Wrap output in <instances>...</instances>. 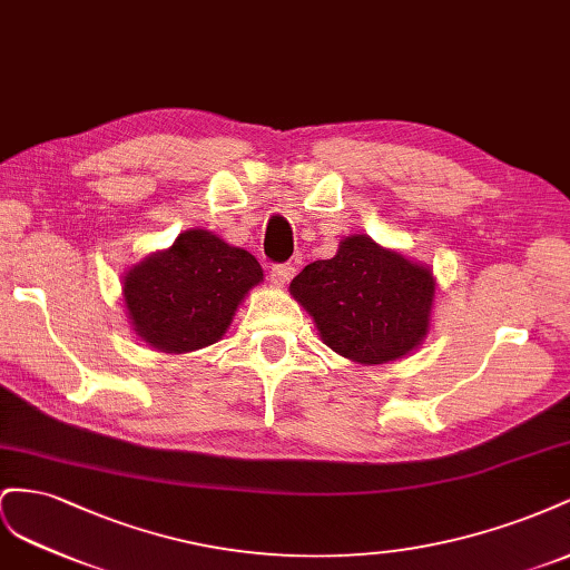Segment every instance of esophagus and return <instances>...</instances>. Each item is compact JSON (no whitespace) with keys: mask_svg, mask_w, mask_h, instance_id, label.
Here are the masks:
<instances>
[{"mask_svg":"<svg viewBox=\"0 0 570 570\" xmlns=\"http://www.w3.org/2000/svg\"><path fill=\"white\" fill-rule=\"evenodd\" d=\"M296 267L291 263H282V265H274L272 267V284L274 286H286L291 279H294Z\"/></svg>","mask_w":570,"mask_h":570,"instance_id":"obj_1","label":"esophagus"}]
</instances>
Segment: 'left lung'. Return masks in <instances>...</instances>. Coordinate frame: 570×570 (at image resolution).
<instances>
[{"mask_svg":"<svg viewBox=\"0 0 570 570\" xmlns=\"http://www.w3.org/2000/svg\"><path fill=\"white\" fill-rule=\"evenodd\" d=\"M291 294L313 315L324 344L355 363L382 365L428 334L432 272L367 236H348L332 259H315Z\"/></svg>","mask_w":570,"mask_h":570,"instance_id":"1","label":"left lung"}]
</instances>
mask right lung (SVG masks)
Listing matches in <instances>:
<instances>
[{"mask_svg":"<svg viewBox=\"0 0 570 570\" xmlns=\"http://www.w3.org/2000/svg\"><path fill=\"white\" fill-rule=\"evenodd\" d=\"M259 279L263 267L248 250L190 229L126 274L124 301L145 344L184 353L219 341Z\"/></svg>","mask_w":570,"mask_h":570,"instance_id":"right-lung-1","label":"right lung"}]
</instances>
